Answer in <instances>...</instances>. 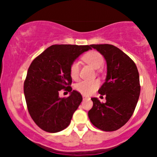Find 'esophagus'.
Masks as SVG:
<instances>
[{
    "instance_id": "34e87169",
    "label": "esophagus",
    "mask_w": 157,
    "mask_h": 157,
    "mask_svg": "<svg viewBox=\"0 0 157 157\" xmlns=\"http://www.w3.org/2000/svg\"><path fill=\"white\" fill-rule=\"evenodd\" d=\"M82 98H83V99H87V98H90L89 97H87V96H86V95H83Z\"/></svg>"
}]
</instances>
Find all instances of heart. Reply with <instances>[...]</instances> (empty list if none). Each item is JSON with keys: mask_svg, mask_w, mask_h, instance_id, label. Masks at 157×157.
I'll list each match as a JSON object with an SVG mask.
<instances>
[{"mask_svg": "<svg viewBox=\"0 0 157 157\" xmlns=\"http://www.w3.org/2000/svg\"><path fill=\"white\" fill-rule=\"evenodd\" d=\"M82 60L95 69H100L104 64L103 56L97 51H90L84 54ZM69 74L72 79L77 80L79 77V63L77 61L72 62L69 67ZM100 86V82L97 79L84 80L76 84V90L83 95H90Z\"/></svg>", "mask_w": 157, "mask_h": 157, "instance_id": "1", "label": "heart"}]
</instances>
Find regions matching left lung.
I'll return each mask as SVG.
<instances>
[{"mask_svg": "<svg viewBox=\"0 0 157 157\" xmlns=\"http://www.w3.org/2000/svg\"><path fill=\"white\" fill-rule=\"evenodd\" d=\"M107 62V77L98 93L106 102L91 98L93 108L88 116L93 125L104 131H114L125 125L132 116L141 90L135 63L117 47L109 44L90 45Z\"/></svg>", "mask_w": 157, "mask_h": 157, "instance_id": "left-lung-1", "label": "left lung"}]
</instances>
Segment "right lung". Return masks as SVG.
Returning <instances> with one entry per match:
<instances>
[{"mask_svg":"<svg viewBox=\"0 0 157 157\" xmlns=\"http://www.w3.org/2000/svg\"><path fill=\"white\" fill-rule=\"evenodd\" d=\"M90 48V45H53L30 63L23 90L29 114L41 130L56 133L70 124L82 97L73 90L69 97L60 98L59 93L72 90L71 63Z\"/></svg>","mask_w":157,"mask_h":157,"instance_id":"add662e5","label":"right lung"}]
</instances>
